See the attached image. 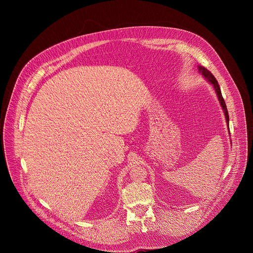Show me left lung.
<instances>
[{"label":"left lung","instance_id":"left-lung-1","mask_svg":"<svg viewBox=\"0 0 253 253\" xmlns=\"http://www.w3.org/2000/svg\"><path fill=\"white\" fill-rule=\"evenodd\" d=\"M198 72L201 73L203 75V77L205 78L206 81L212 85V87H213L215 93H216V96H217V99L219 101V104L221 106V109L223 111V114H224V118H225V122H227V126H229V113H228V110H227V105H225V102L223 100V97L221 95V91H220V88H219V85L216 81V79L214 78V76L212 75L207 69H205L204 66L202 65H198ZM228 131L230 133V128L228 127ZM232 142V141H231Z\"/></svg>","mask_w":253,"mask_h":253}]
</instances>
